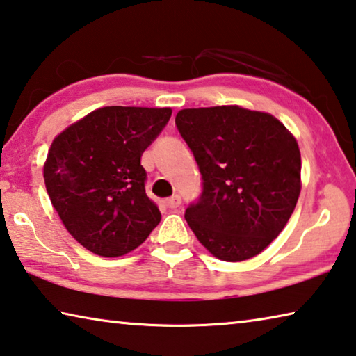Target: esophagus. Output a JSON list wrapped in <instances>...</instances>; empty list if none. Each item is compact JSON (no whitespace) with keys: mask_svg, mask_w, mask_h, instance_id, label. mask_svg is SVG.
Listing matches in <instances>:
<instances>
[{"mask_svg":"<svg viewBox=\"0 0 356 356\" xmlns=\"http://www.w3.org/2000/svg\"><path fill=\"white\" fill-rule=\"evenodd\" d=\"M180 202H182V200H180V196L179 195H174V196H171V198L166 200V206L169 209H177L180 206Z\"/></svg>","mask_w":356,"mask_h":356,"instance_id":"obj_1","label":"esophagus"}]
</instances>
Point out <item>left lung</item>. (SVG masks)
I'll list each match as a JSON object with an SVG mask.
<instances>
[{
	"mask_svg": "<svg viewBox=\"0 0 356 356\" xmlns=\"http://www.w3.org/2000/svg\"><path fill=\"white\" fill-rule=\"evenodd\" d=\"M176 125L202 176L185 211L196 238L223 261L257 257L285 228L301 193V152L268 112L213 106L182 109Z\"/></svg>",
	"mask_w": 356,
	"mask_h": 356,
	"instance_id": "1",
	"label": "left lung"
}]
</instances>
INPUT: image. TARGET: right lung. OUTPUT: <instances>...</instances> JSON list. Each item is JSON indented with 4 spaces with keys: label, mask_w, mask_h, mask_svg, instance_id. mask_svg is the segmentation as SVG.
<instances>
[{
    "label": "right lung",
    "mask_w": 356,
    "mask_h": 356,
    "mask_svg": "<svg viewBox=\"0 0 356 356\" xmlns=\"http://www.w3.org/2000/svg\"><path fill=\"white\" fill-rule=\"evenodd\" d=\"M171 114V107L106 106L52 140L44 163L50 202L72 238L95 255H127L160 223L140 156Z\"/></svg>",
    "instance_id": "1"
}]
</instances>
